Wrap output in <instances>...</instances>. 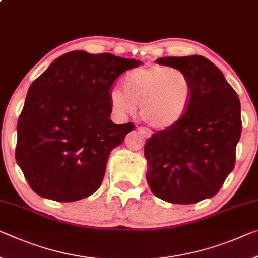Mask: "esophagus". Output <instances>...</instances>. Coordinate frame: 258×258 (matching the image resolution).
I'll return each mask as SVG.
<instances>
[{
	"mask_svg": "<svg viewBox=\"0 0 258 258\" xmlns=\"http://www.w3.org/2000/svg\"><path fill=\"white\" fill-rule=\"evenodd\" d=\"M138 131H139V133H140L141 136L144 137V138H149V137L151 136L150 130L146 128V127H139V128H138Z\"/></svg>",
	"mask_w": 258,
	"mask_h": 258,
	"instance_id": "esophagus-1",
	"label": "esophagus"
}]
</instances>
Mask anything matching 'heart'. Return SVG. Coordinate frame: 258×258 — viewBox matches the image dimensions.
<instances>
[{"instance_id": "heart-1", "label": "heart", "mask_w": 258, "mask_h": 258, "mask_svg": "<svg viewBox=\"0 0 258 258\" xmlns=\"http://www.w3.org/2000/svg\"><path fill=\"white\" fill-rule=\"evenodd\" d=\"M122 89L110 92L112 107L133 114L141 107L142 119L155 128H167L185 116L193 97L189 76L180 69L151 65L132 70L122 80Z\"/></svg>"}]
</instances>
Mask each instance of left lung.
Masks as SVG:
<instances>
[{
    "mask_svg": "<svg viewBox=\"0 0 258 258\" xmlns=\"http://www.w3.org/2000/svg\"><path fill=\"white\" fill-rule=\"evenodd\" d=\"M156 63L185 71L193 97L177 124L147 140V181L154 195L170 203L210 199L234 169L242 130L238 94L203 56L162 57Z\"/></svg>",
    "mask_w": 258,
    "mask_h": 258,
    "instance_id": "1",
    "label": "left lung"
}]
</instances>
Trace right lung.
Returning <instances> with one entry per match:
<instances>
[{
  "label": "right lung",
  "instance_id": "1",
  "mask_svg": "<svg viewBox=\"0 0 258 258\" xmlns=\"http://www.w3.org/2000/svg\"><path fill=\"white\" fill-rule=\"evenodd\" d=\"M141 63L75 50L32 83L17 124L16 161L36 194L73 202L99 189L110 153L134 130L110 119L111 87Z\"/></svg>",
  "mask_w": 258,
  "mask_h": 258
}]
</instances>
